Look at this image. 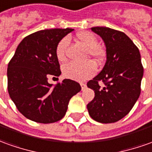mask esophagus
Masks as SVG:
<instances>
[{"label": "esophagus", "mask_w": 152, "mask_h": 152, "mask_svg": "<svg viewBox=\"0 0 152 152\" xmlns=\"http://www.w3.org/2000/svg\"><path fill=\"white\" fill-rule=\"evenodd\" d=\"M80 85H81V88H82V90H84L85 88H86L87 85L85 84V83H80Z\"/></svg>", "instance_id": "obj_1"}]
</instances>
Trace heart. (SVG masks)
Segmentation results:
<instances>
[{
    "label": "heart",
    "instance_id": "b5f03b06",
    "mask_svg": "<svg viewBox=\"0 0 152 152\" xmlns=\"http://www.w3.org/2000/svg\"><path fill=\"white\" fill-rule=\"evenodd\" d=\"M77 39L83 45L88 49V54L96 62L102 63L106 58V51L102 46L98 45L97 37L89 31H81L77 34ZM68 38L62 39L56 47V56L59 61L66 58V47L68 45ZM97 71L96 64L93 61H87L83 64L69 62L63 67L64 77L76 81H84L94 76Z\"/></svg>",
    "mask_w": 152,
    "mask_h": 152
}]
</instances>
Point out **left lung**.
<instances>
[{"label": "left lung", "instance_id": "obj_1", "mask_svg": "<svg viewBox=\"0 0 152 152\" xmlns=\"http://www.w3.org/2000/svg\"><path fill=\"white\" fill-rule=\"evenodd\" d=\"M92 31L102 39L107 60L102 71L87 83L95 93L87 105L90 117L101 123H113L129 113L141 94L143 67L141 54L125 33L97 26ZM104 83L103 88L98 83Z\"/></svg>", "mask_w": 152, "mask_h": 152}]
</instances>
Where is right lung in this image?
I'll return each instance as SVG.
<instances>
[{
	"label": "right lung",
	"mask_w": 152,
	"mask_h": 152,
	"mask_svg": "<svg viewBox=\"0 0 152 152\" xmlns=\"http://www.w3.org/2000/svg\"><path fill=\"white\" fill-rule=\"evenodd\" d=\"M73 30H43L26 36L8 64L9 95L19 112L31 121H59L65 115L70 98L81 90L80 84L71 79H64L55 86L48 83L49 77L61 74L56 47Z\"/></svg>",
	"instance_id": "right-lung-1"
}]
</instances>
